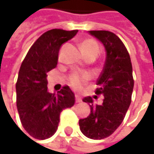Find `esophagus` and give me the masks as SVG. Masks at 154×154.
Instances as JSON below:
<instances>
[{
    "instance_id": "obj_1",
    "label": "esophagus",
    "mask_w": 154,
    "mask_h": 154,
    "mask_svg": "<svg viewBox=\"0 0 154 154\" xmlns=\"http://www.w3.org/2000/svg\"><path fill=\"white\" fill-rule=\"evenodd\" d=\"M82 100H81V97H79V96H78V95H76L75 96V103H80Z\"/></svg>"
}]
</instances>
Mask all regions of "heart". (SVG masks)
I'll use <instances>...</instances> for the list:
<instances>
[{"label":"heart","mask_w":154,"mask_h":154,"mask_svg":"<svg viewBox=\"0 0 154 154\" xmlns=\"http://www.w3.org/2000/svg\"><path fill=\"white\" fill-rule=\"evenodd\" d=\"M81 48L85 56L89 55H96L97 56L99 53V46L97 42L92 38L86 39L81 44ZM91 79V75L88 72H74L72 73L69 78V85L76 90H79L83 88L84 85L88 83V80Z\"/></svg>","instance_id":"1"}]
</instances>
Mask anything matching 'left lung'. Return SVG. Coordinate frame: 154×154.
Segmentation results:
<instances>
[{"label": "left lung", "mask_w": 154, "mask_h": 154, "mask_svg": "<svg viewBox=\"0 0 154 154\" xmlns=\"http://www.w3.org/2000/svg\"><path fill=\"white\" fill-rule=\"evenodd\" d=\"M89 33L99 39L106 50V63L96 90V94L104 96V99L97 105L91 97H85L83 101L89 104L91 111L79 123L84 135L101 140L110 136L122 124L132 101L134 81L130 55L123 41L107 30H90Z\"/></svg>", "instance_id": "1"}]
</instances>
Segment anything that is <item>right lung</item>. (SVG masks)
Segmentation results:
<instances>
[{"instance_id": "1", "label": "right lung", "mask_w": 154, "mask_h": 154, "mask_svg": "<svg viewBox=\"0 0 154 154\" xmlns=\"http://www.w3.org/2000/svg\"><path fill=\"white\" fill-rule=\"evenodd\" d=\"M78 31H46L33 43L21 63L16 83L17 109L24 130L35 139L51 137L57 129L62 110L75 104V95L67 86L57 94L48 92L46 78L57 66L61 45Z\"/></svg>"}]
</instances>
